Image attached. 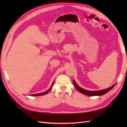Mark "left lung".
Returning a JSON list of instances; mask_svg holds the SVG:
<instances>
[{
    "mask_svg": "<svg viewBox=\"0 0 127 127\" xmlns=\"http://www.w3.org/2000/svg\"><path fill=\"white\" fill-rule=\"evenodd\" d=\"M73 83L74 86V87H76V89L78 90V91L81 92V93L86 95L87 96H101L104 95L105 94H106L109 91H110V90L113 89L114 86L115 85L116 83L114 84L112 86L110 87L108 89H105V90H100V91H88V90L83 89L82 88H81L78 85H77V83H76V82L74 81L73 79Z\"/></svg>",
    "mask_w": 127,
    "mask_h": 127,
    "instance_id": "8db88e82",
    "label": "left lung"
}]
</instances>
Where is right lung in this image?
Returning <instances> with one entry per match:
<instances>
[{"label": "right lung", "mask_w": 127, "mask_h": 127, "mask_svg": "<svg viewBox=\"0 0 127 127\" xmlns=\"http://www.w3.org/2000/svg\"><path fill=\"white\" fill-rule=\"evenodd\" d=\"M54 82H53V84H52V85H51V86L50 87V89H49L48 90H47L46 91H45V92H42V93H40V94H33V95H29L32 96H42V95H44L47 94L49 93V92L50 91V90H51V89H52L53 86V85H54Z\"/></svg>", "instance_id": "obj_1"}]
</instances>
